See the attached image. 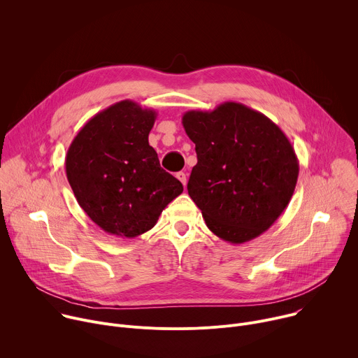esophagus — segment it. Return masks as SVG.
<instances>
[{"mask_svg":"<svg viewBox=\"0 0 358 358\" xmlns=\"http://www.w3.org/2000/svg\"><path fill=\"white\" fill-rule=\"evenodd\" d=\"M176 177L182 182V185H184V187L187 185V176H185V173L180 171V173H177V174H176Z\"/></svg>","mask_w":358,"mask_h":358,"instance_id":"34e87169","label":"esophagus"}]
</instances>
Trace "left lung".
<instances>
[{
	"instance_id": "obj_1",
	"label": "left lung",
	"mask_w": 358,
	"mask_h": 358,
	"mask_svg": "<svg viewBox=\"0 0 358 358\" xmlns=\"http://www.w3.org/2000/svg\"><path fill=\"white\" fill-rule=\"evenodd\" d=\"M182 126L198 160L187 188L207 227L229 243L268 231L290 202L299 176L286 134L236 101L185 112Z\"/></svg>"
}]
</instances>
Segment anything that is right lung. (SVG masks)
<instances>
[{
	"instance_id": "add662e5",
	"label": "right lung",
	"mask_w": 358,
	"mask_h": 358,
	"mask_svg": "<svg viewBox=\"0 0 358 358\" xmlns=\"http://www.w3.org/2000/svg\"><path fill=\"white\" fill-rule=\"evenodd\" d=\"M156 117L133 100L117 101L87 120L68 148L66 177L76 201L110 235L147 232L182 192L148 144Z\"/></svg>"
}]
</instances>
